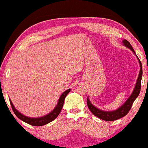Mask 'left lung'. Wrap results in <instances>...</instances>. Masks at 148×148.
<instances>
[{
  "label": "left lung",
  "mask_w": 148,
  "mask_h": 148,
  "mask_svg": "<svg viewBox=\"0 0 148 148\" xmlns=\"http://www.w3.org/2000/svg\"><path fill=\"white\" fill-rule=\"evenodd\" d=\"M123 44L125 46H127V48H129V49H131L132 51L134 52L135 55V52L133 50L132 46L131 45V44L127 41V40H123ZM137 57V56L136 55ZM139 59V58L137 57ZM139 65H140V71H139V77L137 78L136 85H135V89L133 90L132 94L131 95V96L129 97L124 104L122 106H121L119 109H117L116 110L114 111H110V112H108V111H102L98 109L96 107L93 106V105L91 104L90 101L89 100L88 98L87 100V104H88V106L90 110L92 112L93 114H94L95 116L98 117L99 119H102L104 121H116L117 119H119L122 117L125 116L127 113L129 112L131 107H132L133 103L134 102L135 99L137 98V96H139V92H140L141 90V77H142V65H141V62L140 60L139 59Z\"/></svg>",
  "instance_id": "obj_1"
}]
</instances>
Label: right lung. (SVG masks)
Segmentation results:
<instances>
[{
	"label": "right lung",
	"mask_w": 148,
	"mask_h": 148,
	"mask_svg": "<svg viewBox=\"0 0 148 148\" xmlns=\"http://www.w3.org/2000/svg\"><path fill=\"white\" fill-rule=\"evenodd\" d=\"M70 91V89H69V90H66L65 92L62 93V94L60 97L59 100H58L57 106L55 107V108L48 114L46 115V116H44L43 117H40V118H29V117L24 116V115L21 114V113L19 112L17 110H16L15 107L13 106V104H12V102H11V100H10V103H11V106L12 109H13V112L15 113V114L19 119H21V121H24V122L26 123L33 125V126H42V125H46L48 124V123L51 122V121H54V119L58 116V115L59 114V113L62 110V106H63L65 97L66 96V95L69 93Z\"/></svg>",
	"instance_id": "obj_1"
}]
</instances>
